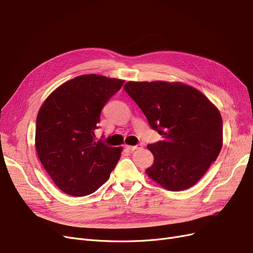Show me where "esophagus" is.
<instances>
[{
  "label": "esophagus",
  "mask_w": 253,
  "mask_h": 253,
  "mask_svg": "<svg viewBox=\"0 0 253 253\" xmlns=\"http://www.w3.org/2000/svg\"><path fill=\"white\" fill-rule=\"evenodd\" d=\"M142 146L141 144H138V145H136V146H125V148L127 149V150H129V151H134V150H138V149H141Z\"/></svg>",
  "instance_id": "34e87169"
}]
</instances>
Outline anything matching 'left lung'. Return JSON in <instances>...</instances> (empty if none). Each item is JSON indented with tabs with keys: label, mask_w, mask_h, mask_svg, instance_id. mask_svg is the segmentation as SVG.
<instances>
[{
	"label": "left lung",
	"mask_w": 253,
	"mask_h": 253,
	"mask_svg": "<svg viewBox=\"0 0 253 253\" xmlns=\"http://www.w3.org/2000/svg\"><path fill=\"white\" fill-rule=\"evenodd\" d=\"M124 90L163 139L148 145L155 160L149 177L171 191L190 188L222 148V118L194 87L167 82H129Z\"/></svg>",
	"instance_id": "1"
}]
</instances>
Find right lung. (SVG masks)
<instances>
[{"instance_id": "obj_1", "label": "right lung", "mask_w": 253, "mask_h": 253, "mask_svg": "<svg viewBox=\"0 0 253 253\" xmlns=\"http://www.w3.org/2000/svg\"><path fill=\"white\" fill-rule=\"evenodd\" d=\"M124 81L80 75L57 87L40 107L36 150L50 178L65 193L84 196L103 185L122 148L95 141L102 108Z\"/></svg>"}]
</instances>
